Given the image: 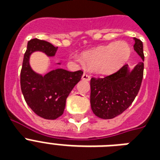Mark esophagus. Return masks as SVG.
I'll return each instance as SVG.
<instances>
[{
  "instance_id": "esophagus-1",
  "label": "esophagus",
  "mask_w": 160,
  "mask_h": 160,
  "mask_svg": "<svg viewBox=\"0 0 160 160\" xmlns=\"http://www.w3.org/2000/svg\"><path fill=\"white\" fill-rule=\"evenodd\" d=\"M82 80H87V81H89V80H90V76L88 75V74H86V73H84L82 75Z\"/></svg>"
}]
</instances>
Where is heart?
Masks as SVG:
<instances>
[{
	"mask_svg": "<svg viewBox=\"0 0 160 160\" xmlns=\"http://www.w3.org/2000/svg\"><path fill=\"white\" fill-rule=\"evenodd\" d=\"M131 53L129 44L124 41L112 42L98 46L82 54V59L89 68H92L100 75H109L115 72L127 62ZM83 60L77 59L80 64Z\"/></svg>",
	"mask_w": 160,
	"mask_h": 160,
	"instance_id": "obj_1",
	"label": "heart"
}]
</instances>
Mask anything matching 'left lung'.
<instances>
[{"label":"left lung","instance_id":"left-lung-1","mask_svg":"<svg viewBox=\"0 0 160 160\" xmlns=\"http://www.w3.org/2000/svg\"><path fill=\"white\" fill-rule=\"evenodd\" d=\"M134 49L144 60L143 42L134 38ZM144 75V63L129 70L124 65L117 72L104 78L90 80V105L93 113L104 119L122 114L132 104L140 89Z\"/></svg>","mask_w":160,"mask_h":160}]
</instances>
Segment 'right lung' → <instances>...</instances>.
Segmentation results:
<instances>
[{"mask_svg":"<svg viewBox=\"0 0 160 160\" xmlns=\"http://www.w3.org/2000/svg\"><path fill=\"white\" fill-rule=\"evenodd\" d=\"M57 49L47 41L31 40L27 44L21 71V88L26 104L37 115L46 119H55L62 115L68 95L83 75L82 70L70 72L55 69L42 75L32 70L30 65L31 54L41 51L52 57Z\"/></svg>","mask_w":160,"mask_h":160,"instance_id":"1","label":"right lung"}]
</instances>
